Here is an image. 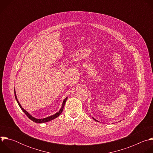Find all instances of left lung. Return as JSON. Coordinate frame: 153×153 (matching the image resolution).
<instances>
[{
  "instance_id": "1",
  "label": "left lung",
  "mask_w": 153,
  "mask_h": 153,
  "mask_svg": "<svg viewBox=\"0 0 153 153\" xmlns=\"http://www.w3.org/2000/svg\"><path fill=\"white\" fill-rule=\"evenodd\" d=\"M93 119H94V120H96V121H97V122H99V121H98V120H96V119H94V117H93Z\"/></svg>"
}]
</instances>
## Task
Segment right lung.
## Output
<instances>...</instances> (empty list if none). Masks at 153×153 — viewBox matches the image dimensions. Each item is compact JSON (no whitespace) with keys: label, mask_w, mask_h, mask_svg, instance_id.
Listing matches in <instances>:
<instances>
[{"label":"right lung","mask_w":153,"mask_h":153,"mask_svg":"<svg viewBox=\"0 0 153 153\" xmlns=\"http://www.w3.org/2000/svg\"><path fill=\"white\" fill-rule=\"evenodd\" d=\"M14 95H15V98H16V100L19 105V106H20V108L22 109V110L24 111V113L28 117V118L30 119H31L32 121L36 122V123H45V122H49V121H51L56 118H57V117L59 116V115L62 113L63 111V108H64V106H65V102H66L67 99H68V97H67L66 98H65L63 101V103H62V106H61V108L60 109V110L57 112L56 114L51 116H49V117H45V118H43V119H37V118H35L34 117H33L29 113H28L25 110H24V109L22 108V106H21V105L20 104L19 102L17 100V96H16V91H15V89H14Z\"/></svg>","instance_id":"right-lung-1"}]
</instances>
